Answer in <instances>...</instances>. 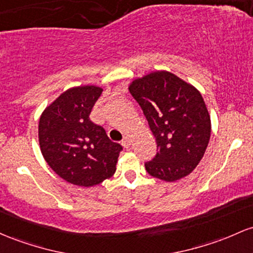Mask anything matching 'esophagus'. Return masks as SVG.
Wrapping results in <instances>:
<instances>
[{
	"label": "esophagus",
	"mask_w": 253,
	"mask_h": 253,
	"mask_svg": "<svg viewBox=\"0 0 253 253\" xmlns=\"http://www.w3.org/2000/svg\"><path fill=\"white\" fill-rule=\"evenodd\" d=\"M122 145L125 146L126 149H128L129 146H131V138L128 137V135H126V137H124V139H122Z\"/></svg>",
	"instance_id": "1"
}]
</instances>
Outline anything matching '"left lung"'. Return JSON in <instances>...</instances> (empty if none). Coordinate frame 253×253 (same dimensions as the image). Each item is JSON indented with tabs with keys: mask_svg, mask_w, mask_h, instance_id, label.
I'll return each instance as SVG.
<instances>
[{
	"mask_svg": "<svg viewBox=\"0 0 253 253\" xmlns=\"http://www.w3.org/2000/svg\"><path fill=\"white\" fill-rule=\"evenodd\" d=\"M129 92L156 138L157 154L145 162L150 175L175 181L191 173L203 157L211 122L199 91L169 72L137 79Z\"/></svg>",
	"mask_w": 253,
	"mask_h": 253,
	"instance_id": "obj_1",
	"label": "left lung"
}]
</instances>
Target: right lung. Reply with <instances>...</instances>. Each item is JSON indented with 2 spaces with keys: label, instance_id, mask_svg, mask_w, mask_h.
Returning a JSON list of instances; mask_svg holds the SVG:
<instances>
[{
  "label": "right lung",
  "instance_id": "obj_1",
  "mask_svg": "<svg viewBox=\"0 0 253 253\" xmlns=\"http://www.w3.org/2000/svg\"><path fill=\"white\" fill-rule=\"evenodd\" d=\"M102 88L73 87L42 114L38 137L43 157L66 181L78 186L98 185L115 173L122 146L90 120Z\"/></svg>",
  "mask_w": 253,
  "mask_h": 253
}]
</instances>
